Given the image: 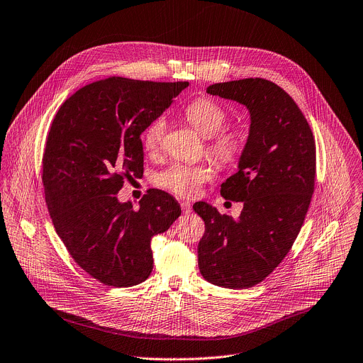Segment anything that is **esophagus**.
Masks as SVG:
<instances>
[{"label":"esophagus","instance_id":"1","mask_svg":"<svg viewBox=\"0 0 363 363\" xmlns=\"http://www.w3.org/2000/svg\"><path fill=\"white\" fill-rule=\"evenodd\" d=\"M181 208H182L184 214H189L192 211V206L189 202H181Z\"/></svg>","mask_w":363,"mask_h":363}]
</instances>
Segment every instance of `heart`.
Returning <instances> with one entry per match:
<instances>
[{"label":"heart","instance_id":"b5f03b06","mask_svg":"<svg viewBox=\"0 0 363 363\" xmlns=\"http://www.w3.org/2000/svg\"><path fill=\"white\" fill-rule=\"evenodd\" d=\"M185 119L203 136L208 138V152L220 164L235 162L244 149V132L240 128L223 130L228 113L218 101L210 97L192 100L184 111ZM167 132L164 116L153 119L142 133V143L146 150H157ZM213 178V167L202 164H172L155 177V184L179 196H194L199 186Z\"/></svg>","mask_w":363,"mask_h":363}]
</instances>
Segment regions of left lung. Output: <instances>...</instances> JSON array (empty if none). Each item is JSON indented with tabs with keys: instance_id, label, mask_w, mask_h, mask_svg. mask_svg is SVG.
<instances>
[{
	"instance_id": "obj_1",
	"label": "left lung",
	"mask_w": 363,
	"mask_h": 363,
	"mask_svg": "<svg viewBox=\"0 0 363 363\" xmlns=\"http://www.w3.org/2000/svg\"><path fill=\"white\" fill-rule=\"evenodd\" d=\"M206 93L244 105L250 129L238 171L221 185L224 198L244 203L238 220L211 203H194L205 221L198 266L206 281L247 289L281 263L303 225L315 189L316 145L294 100L273 82L216 83Z\"/></svg>"
}]
</instances>
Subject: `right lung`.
I'll list each match as a JSON object with an SVG mask.
<instances>
[{
  "label": "right lung",
  "instance_id": "right-lung-1",
  "mask_svg": "<svg viewBox=\"0 0 363 363\" xmlns=\"http://www.w3.org/2000/svg\"><path fill=\"white\" fill-rule=\"evenodd\" d=\"M188 84L113 76L77 90L51 123L43 155L47 208L73 260L103 284L145 281L152 237L181 216L165 191L150 189L139 210L118 192L125 178L143 172L142 132Z\"/></svg>",
  "mask_w": 363,
  "mask_h": 363
}]
</instances>
